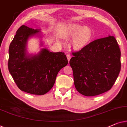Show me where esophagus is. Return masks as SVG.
I'll return each mask as SVG.
<instances>
[{
  "mask_svg": "<svg viewBox=\"0 0 127 127\" xmlns=\"http://www.w3.org/2000/svg\"><path fill=\"white\" fill-rule=\"evenodd\" d=\"M66 57H67V58L68 61L69 62L70 60V59H71V56H70V54H67V55H66Z\"/></svg>",
  "mask_w": 127,
  "mask_h": 127,
  "instance_id": "obj_1",
  "label": "esophagus"
}]
</instances>
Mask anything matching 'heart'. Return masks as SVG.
<instances>
[{
    "label": "heart",
    "instance_id": "b5f03b06",
    "mask_svg": "<svg viewBox=\"0 0 127 127\" xmlns=\"http://www.w3.org/2000/svg\"><path fill=\"white\" fill-rule=\"evenodd\" d=\"M64 36L72 38L71 45L76 50H82L90 44L93 38V30L89 27L69 24L64 28Z\"/></svg>",
    "mask_w": 127,
    "mask_h": 127
}]
</instances>
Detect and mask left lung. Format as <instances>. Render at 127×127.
Instances as JSON below:
<instances>
[{
  "label": "left lung",
  "instance_id": "obj_1",
  "mask_svg": "<svg viewBox=\"0 0 127 127\" xmlns=\"http://www.w3.org/2000/svg\"><path fill=\"white\" fill-rule=\"evenodd\" d=\"M72 54L69 64L79 93L94 96L111 89L121 69V52L114 36L95 40Z\"/></svg>",
  "mask_w": 127,
  "mask_h": 127
}]
</instances>
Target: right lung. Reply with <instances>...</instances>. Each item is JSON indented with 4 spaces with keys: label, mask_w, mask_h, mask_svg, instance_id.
<instances>
[{
    "label": "right lung",
    "mask_w": 127,
    "mask_h": 127,
    "mask_svg": "<svg viewBox=\"0 0 127 127\" xmlns=\"http://www.w3.org/2000/svg\"><path fill=\"white\" fill-rule=\"evenodd\" d=\"M33 36L41 38V30L25 25L18 29L9 47L8 67L21 91L43 95L53 88L58 72L68 61L64 53L50 52L46 48H42L36 54L29 53L27 43ZM43 45L41 41L40 46Z\"/></svg>",
    "instance_id": "add662e5"
}]
</instances>
